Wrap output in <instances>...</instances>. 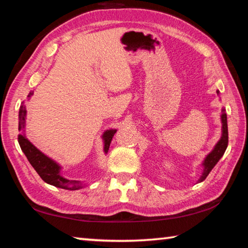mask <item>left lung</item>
Returning <instances> with one entry per match:
<instances>
[{
    "instance_id": "1",
    "label": "left lung",
    "mask_w": 248,
    "mask_h": 248,
    "mask_svg": "<svg viewBox=\"0 0 248 248\" xmlns=\"http://www.w3.org/2000/svg\"><path fill=\"white\" fill-rule=\"evenodd\" d=\"M217 95L220 94V92H217ZM221 123H222V134L220 140L217 141V143L215 145V148L210 152L207 156L204 157L203 162H202V167H203V171L202 175L200 176V178L198 179V182L201 183L207 178V176L209 175L210 171L212 170L213 167L216 166L217 162L220 161V158L223 156V154L225 152L226 148H228V143H229V132H228V118H226V114H225V109H222V114H221Z\"/></svg>"
}]
</instances>
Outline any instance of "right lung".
<instances>
[{"label":"right lung","instance_id":"obj_1","mask_svg":"<svg viewBox=\"0 0 248 248\" xmlns=\"http://www.w3.org/2000/svg\"><path fill=\"white\" fill-rule=\"evenodd\" d=\"M33 94V92H31L28 94V98ZM26 106L22 104L18 112V130L20 133L18 134V143L20 149L26 155L27 159L31 163V166L38 173V175L43 178L44 182L49 185H52L54 187L63 188L68 190H78L79 188H83L84 185L79 180H72L66 179L62 176V167L58 164L56 161L50 158L47 155L44 154L40 150H38L29 141L26 136H25V124H26ZM116 129L106 130L103 133V141H104V152L107 154L109 150V145L112 140V137L116 133Z\"/></svg>","mask_w":248,"mask_h":248}]
</instances>
